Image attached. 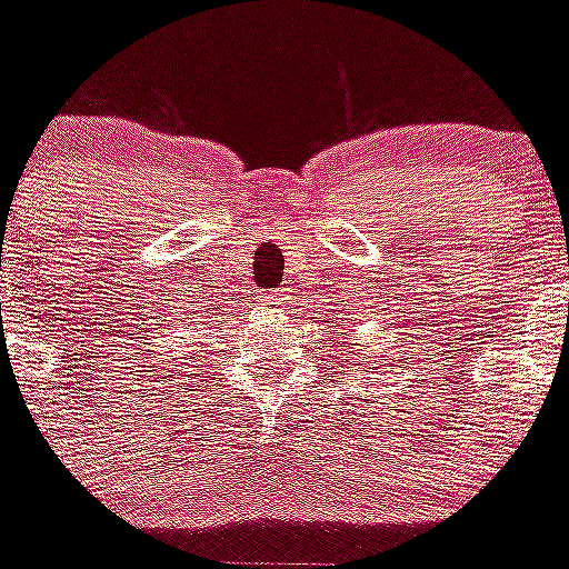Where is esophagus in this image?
<instances>
[{
	"label": "esophagus",
	"instance_id": "34e87169",
	"mask_svg": "<svg viewBox=\"0 0 569 569\" xmlns=\"http://www.w3.org/2000/svg\"><path fill=\"white\" fill-rule=\"evenodd\" d=\"M261 305H264V308H281V305H284V301H288V293H284V290H270V293H264L261 296Z\"/></svg>",
	"mask_w": 569,
	"mask_h": 569
}]
</instances>
